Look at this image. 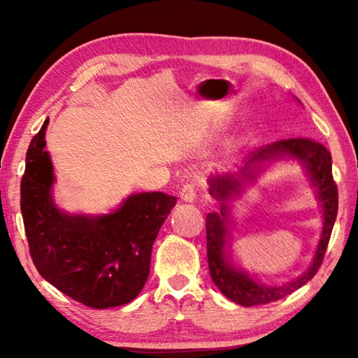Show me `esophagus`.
<instances>
[{"mask_svg": "<svg viewBox=\"0 0 358 358\" xmlns=\"http://www.w3.org/2000/svg\"><path fill=\"white\" fill-rule=\"evenodd\" d=\"M196 196V189L194 185H185L180 191V199L186 203H192Z\"/></svg>", "mask_w": 358, "mask_h": 358, "instance_id": "obj_1", "label": "esophagus"}]
</instances>
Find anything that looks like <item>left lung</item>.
<instances>
[{"instance_id": "obj_1", "label": "left lung", "mask_w": 358, "mask_h": 358, "mask_svg": "<svg viewBox=\"0 0 358 358\" xmlns=\"http://www.w3.org/2000/svg\"><path fill=\"white\" fill-rule=\"evenodd\" d=\"M280 156L295 157L307 167L308 176L317 191V199L324 208V231L310 269L289 284L268 287L257 284L245 273L237 270L227 260L225 223L229 217V201L241 192L242 180L255 178L252 169H255L260 161H270ZM250 164L255 166H250ZM209 194L222 204L220 212H210L206 215L209 272L214 285L227 299L241 306L266 305V303L277 301L306 285L320 269L338 210V191L332 177V157L322 143L313 138H287L266 144L254 152L245 167L238 171V175L227 173L210 178Z\"/></svg>"}]
</instances>
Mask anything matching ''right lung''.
<instances>
[{
    "instance_id": "1",
    "label": "right lung",
    "mask_w": 358,
    "mask_h": 358,
    "mask_svg": "<svg viewBox=\"0 0 358 358\" xmlns=\"http://www.w3.org/2000/svg\"><path fill=\"white\" fill-rule=\"evenodd\" d=\"M44 121L29 144L21 178V214L40 275L81 305L106 309L132 301L146 283L152 246L177 199L134 194L106 215H69L52 199L53 166Z\"/></svg>"
}]
</instances>
